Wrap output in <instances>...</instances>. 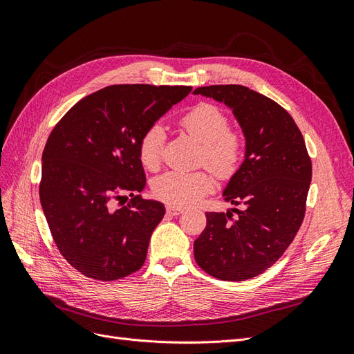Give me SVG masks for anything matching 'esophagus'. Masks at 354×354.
I'll use <instances>...</instances> for the list:
<instances>
[{
    "mask_svg": "<svg viewBox=\"0 0 354 354\" xmlns=\"http://www.w3.org/2000/svg\"><path fill=\"white\" fill-rule=\"evenodd\" d=\"M185 209L181 207H174V205H168L167 207V212L169 214V216H180L181 212H183Z\"/></svg>",
    "mask_w": 354,
    "mask_h": 354,
    "instance_id": "34e87169",
    "label": "esophagus"
}]
</instances>
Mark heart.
Wrapping results in <instances>:
<instances>
[{
	"label": "heart",
	"instance_id": "b5f03b06",
	"mask_svg": "<svg viewBox=\"0 0 354 354\" xmlns=\"http://www.w3.org/2000/svg\"><path fill=\"white\" fill-rule=\"evenodd\" d=\"M183 130L202 146V159L220 176H230L242 155V138L229 130V118L217 106L199 103L180 120ZM165 131L159 124L143 134L138 145V156L145 168L156 169L160 162ZM214 180L208 171H167L153 183L158 199L174 207H186L196 202L212 189Z\"/></svg>",
	"mask_w": 354,
	"mask_h": 354
}]
</instances>
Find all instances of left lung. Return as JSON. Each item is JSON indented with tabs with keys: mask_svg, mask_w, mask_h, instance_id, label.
<instances>
[{
	"mask_svg": "<svg viewBox=\"0 0 354 354\" xmlns=\"http://www.w3.org/2000/svg\"><path fill=\"white\" fill-rule=\"evenodd\" d=\"M194 94L224 103L245 138V153L223 196L239 214L207 212V227L194 243L202 270L239 282L273 266L301 226L312 181L301 131L282 106L243 85H209Z\"/></svg>",
	"mask_w": 354,
	"mask_h": 354,
	"instance_id": "obj_1",
	"label": "left lung"
}]
</instances>
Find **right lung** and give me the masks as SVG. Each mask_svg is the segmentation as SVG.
<instances>
[{
	"label": "right lung",
	"instance_id": "1",
	"mask_svg": "<svg viewBox=\"0 0 354 354\" xmlns=\"http://www.w3.org/2000/svg\"><path fill=\"white\" fill-rule=\"evenodd\" d=\"M192 87L109 85L80 100L51 131L42 152L39 199L60 254L97 281H116L143 266L164 203L142 199L138 156L143 134ZM132 202L113 210L111 199Z\"/></svg>",
	"mask_w": 354,
	"mask_h": 354
}]
</instances>
